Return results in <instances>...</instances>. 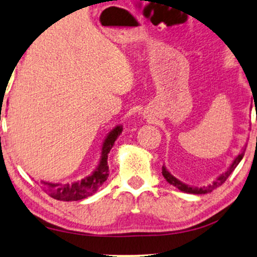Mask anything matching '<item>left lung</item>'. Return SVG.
Returning <instances> with one entry per match:
<instances>
[{
    "label": "left lung",
    "mask_w": 257,
    "mask_h": 257,
    "mask_svg": "<svg viewBox=\"0 0 257 257\" xmlns=\"http://www.w3.org/2000/svg\"><path fill=\"white\" fill-rule=\"evenodd\" d=\"M245 148L244 147L242 149V152L239 153V155L236 156V159L232 161V164L230 167L226 170L224 173H221L220 176L216 178L215 180L212 184H209L208 186H203V188H195V186H190L188 184L180 182L179 179H177L176 177L172 176V174L168 172L167 168L165 167V166H162V176L165 177V179L167 180L168 183L171 184V185H173L174 188H177L178 190H180V191L183 192H186V194H194V195H204V194H208V192H212L214 189L219 188L220 185H222L226 182V179H227L228 177H230V174L232 172L234 171V168L237 167L238 164H239L240 161H242L243 156H244V153H245Z\"/></svg>",
    "instance_id": "1"
}]
</instances>
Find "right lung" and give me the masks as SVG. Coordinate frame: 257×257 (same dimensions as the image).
Here are the masks:
<instances>
[{"mask_svg":"<svg viewBox=\"0 0 257 257\" xmlns=\"http://www.w3.org/2000/svg\"><path fill=\"white\" fill-rule=\"evenodd\" d=\"M122 132V126L116 125L109 134L107 135L103 141L101 149V159L97 167L92 171L91 174L72 184L51 183L42 180V189L47 192L50 197L59 201H80L84 198L92 196L97 190L103 185V183L108 179L109 171H108V154L113 148L114 143L117 140L120 134Z\"/></svg>","mask_w":257,"mask_h":257,"instance_id":"obj_1","label":"right lung"}]
</instances>
